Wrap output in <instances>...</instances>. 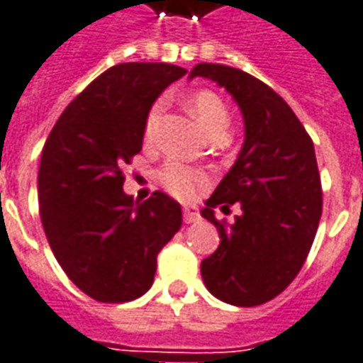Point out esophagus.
I'll use <instances>...</instances> for the list:
<instances>
[{
	"instance_id": "obj_1",
	"label": "esophagus",
	"mask_w": 363,
	"mask_h": 363,
	"mask_svg": "<svg viewBox=\"0 0 363 363\" xmlns=\"http://www.w3.org/2000/svg\"><path fill=\"white\" fill-rule=\"evenodd\" d=\"M182 217H184V223H194V220H199V211H196V206L184 205V208H182Z\"/></svg>"
}]
</instances>
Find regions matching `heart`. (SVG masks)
I'll list each match as a JSON object with an SVG mask.
<instances>
[{
  "mask_svg": "<svg viewBox=\"0 0 363 363\" xmlns=\"http://www.w3.org/2000/svg\"><path fill=\"white\" fill-rule=\"evenodd\" d=\"M189 110L208 136L225 132L229 126V112H227L225 102L208 90L194 92L189 98ZM160 112H162V104H155L146 114V120H144V140L146 143H152L157 136ZM158 181L170 194L189 199L199 193L208 179L203 170L186 167L179 160H169L162 169L158 170Z\"/></svg>",
  "mask_w": 363,
  "mask_h": 363,
  "instance_id": "1",
  "label": "heart"
}]
</instances>
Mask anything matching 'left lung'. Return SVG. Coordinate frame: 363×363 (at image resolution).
Here are the masks:
<instances>
[{
	"mask_svg": "<svg viewBox=\"0 0 363 363\" xmlns=\"http://www.w3.org/2000/svg\"><path fill=\"white\" fill-rule=\"evenodd\" d=\"M217 82L243 112L245 143L201 215L219 231V249L201 263L206 289L239 307L267 303L306 263L321 219V181L309 134L265 82L223 64H196L191 78ZM239 202L233 225L214 208Z\"/></svg>",
	"mask_w": 363,
	"mask_h": 363,
	"instance_id": "left-lung-1",
	"label": "left lung"
}]
</instances>
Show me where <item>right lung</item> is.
<instances>
[{
	"mask_svg": "<svg viewBox=\"0 0 363 363\" xmlns=\"http://www.w3.org/2000/svg\"><path fill=\"white\" fill-rule=\"evenodd\" d=\"M186 74L128 62L100 74L57 118L38 172L40 217L69 281L102 303H124L155 281L160 249L181 229L169 194L136 203L122 167L143 150L144 120L160 92Z\"/></svg>",
	"mask_w": 363,
	"mask_h": 363,
	"instance_id": "add662e5",
	"label": "right lung"
}]
</instances>
